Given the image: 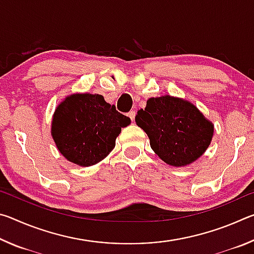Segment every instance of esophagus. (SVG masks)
I'll list each match as a JSON object with an SVG mask.
<instances>
[{"instance_id":"obj_1","label":"esophagus","mask_w":254,"mask_h":254,"mask_svg":"<svg viewBox=\"0 0 254 254\" xmlns=\"http://www.w3.org/2000/svg\"><path fill=\"white\" fill-rule=\"evenodd\" d=\"M127 117L130 118V119L132 120V121H133V120H134V118H135V111H134V110H131V111L127 113Z\"/></svg>"}]
</instances>
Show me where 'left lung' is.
I'll list each match as a JSON object with an SVG mask.
<instances>
[{
	"mask_svg": "<svg viewBox=\"0 0 254 254\" xmlns=\"http://www.w3.org/2000/svg\"><path fill=\"white\" fill-rule=\"evenodd\" d=\"M150 147L173 167H185L203 156L214 135V124L187 100L170 95L151 97L135 117Z\"/></svg>",
	"mask_w": 254,
	"mask_h": 254,
	"instance_id": "1",
	"label": "left lung"
}]
</instances>
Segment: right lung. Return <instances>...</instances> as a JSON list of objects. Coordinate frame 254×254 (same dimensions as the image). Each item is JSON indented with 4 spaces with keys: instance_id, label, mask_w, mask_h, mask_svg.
<instances>
[{
    "instance_id": "1",
    "label": "right lung",
    "mask_w": 254,
    "mask_h": 254,
    "mask_svg": "<svg viewBox=\"0 0 254 254\" xmlns=\"http://www.w3.org/2000/svg\"><path fill=\"white\" fill-rule=\"evenodd\" d=\"M130 123L102 95L74 93L56 107L51 136L68 161L89 167L109 156L122 127Z\"/></svg>"
}]
</instances>
